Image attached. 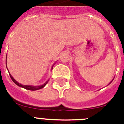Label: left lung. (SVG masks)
<instances>
[{
	"instance_id": "1",
	"label": "left lung",
	"mask_w": 124,
	"mask_h": 124,
	"mask_svg": "<svg viewBox=\"0 0 124 124\" xmlns=\"http://www.w3.org/2000/svg\"><path fill=\"white\" fill-rule=\"evenodd\" d=\"M112 80H113V79H112ZM112 81H111V82H110V83H109V84H108V85H109V84H111V82H112Z\"/></svg>"
}]
</instances>
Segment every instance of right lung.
<instances>
[{
  "label": "right lung",
  "mask_w": 124,
  "mask_h": 124,
  "mask_svg": "<svg viewBox=\"0 0 124 124\" xmlns=\"http://www.w3.org/2000/svg\"><path fill=\"white\" fill-rule=\"evenodd\" d=\"M54 64H55V63H54ZM54 64H53V66H52V69H53V66H54ZM6 64H7V56H6ZM6 66H7V65H6ZM7 70H8V68H7ZM8 73H9V74H10V78H11V79H12V80H13V82L15 83V84H16L17 85L19 86V87H22V88H25V89H26V90H32V91H34V90H37L41 89V88H44V87H45V85H46V84H47V83H48V80H47V81H46V82L44 83V84L42 85H39V86L24 85H22V84H20V83H18V82H17L16 80L14 78H13V77H12V75L10 74V72H9V71H8Z\"/></svg>",
  "instance_id": "obj_1"
}]
</instances>
